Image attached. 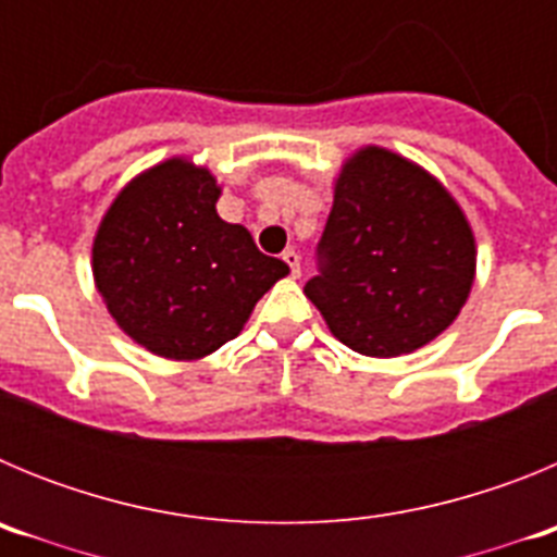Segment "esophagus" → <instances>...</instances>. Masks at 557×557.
<instances>
[{"label":"esophagus","mask_w":557,"mask_h":557,"mask_svg":"<svg viewBox=\"0 0 557 557\" xmlns=\"http://www.w3.org/2000/svg\"><path fill=\"white\" fill-rule=\"evenodd\" d=\"M282 259L287 262L289 275H293V278H298V275H301V256L295 253V250H284Z\"/></svg>","instance_id":"1"}]
</instances>
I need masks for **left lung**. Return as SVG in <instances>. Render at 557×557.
Listing matches in <instances>:
<instances>
[{
  "label": "left lung",
  "instance_id": "1",
  "mask_svg": "<svg viewBox=\"0 0 557 557\" xmlns=\"http://www.w3.org/2000/svg\"><path fill=\"white\" fill-rule=\"evenodd\" d=\"M304 293L329 332L366 357H401L451 326L474 284L471 225L446 186L385 147H362L334 181Z\"/></svg>",
  "mask_w": 557,
  "mask_h": 557
}]
</instances>
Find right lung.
Listing matches in <instances>:
<instances>
[{"label": "right lung", "mask_w": 557, "mask_h": 557, "mask_svg": "<svg viewBox=\"0 0 557 557\" xmlns=\"http://www.w3.org/2000/svg\"><path fill=\"white\" fill-rule=\"evenodd\" d=\"M206 166L166 159L116 195L91 270L116 326L166 359H200L243 332L256 301L289 273L248 228L218 214Z\"/></svg>", "instance_id": "1"}]
</instances>
